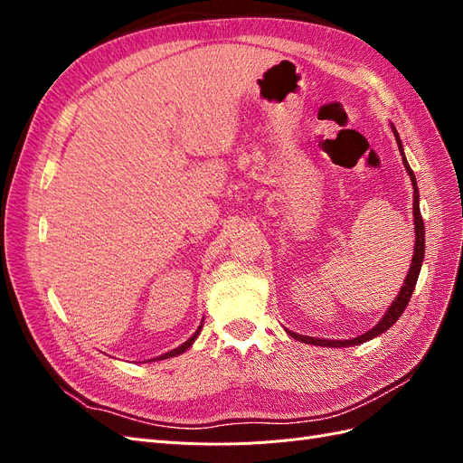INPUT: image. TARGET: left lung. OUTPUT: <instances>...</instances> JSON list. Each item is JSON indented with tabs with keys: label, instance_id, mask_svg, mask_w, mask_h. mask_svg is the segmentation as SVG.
<instances>
[{
	"label": "left lung",
	"instance_id": "obj_1",
	"mask_svg": "<svg viewBox=\"0 0 463 463\" xmlns=\"http://www.w3.org/2000/svg\"><path fill=\"white\" fill-rule=\"evenodd\" d=\"M390 128H392V133H394V137H396V143H398L402 160H403V167H405V172H408V175L411 179V185H413L415 247H413V259H411L410 272H408V276H405L403 286L400 288V293L396 296V299L390 303L384 317L378 320V325H374L371 330H367L365 334H361V335H357V338H352V340H325V338H313V335H301V334H296V332H291V330H286L291 335V338H296V340H299L303 344L322 345V347H349V345L365 344V342L376 338V335H381L383 332H386L392 325H396V320L402 317V313L405 311V307H408V303L411 299V293L415 289L417 278H419V272H421V264H423V259H425V223H423V218H421V210H419V189H417L415 175H413L411 167L408 164V158H405V154H403V146H402V141H400V135H398L396 128L392 123H390Z\"/></svg>",
	"mask_w": 463,
	"mask_h": 463
}]
</instances>
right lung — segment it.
Wrapping results in <instances>:
<instances>
[{
  "label": "right lung",
  "instance_id": "right-lung-1",
  "mask_svg": "<svg viewBox=\"0 0 463 463\" xmlns=\"http://www.w3.org/2000/svg\"><path fill=\"white\" fill-rule=\"evenodd\" d=\"M201 328H203V322L199 325V328L194 330V334L191 335V338L187 340V342H184L181 344L179 347H175V349H172V352H167V354H162L160 357H156V359H148V361H162V359H170V357H175V355H179V354H184V352H187V349L193 345V342L199 338V334H201Z\"/></svg>",
  "mask_w": 463,
  "mask_h": 463
}]
</instances>
